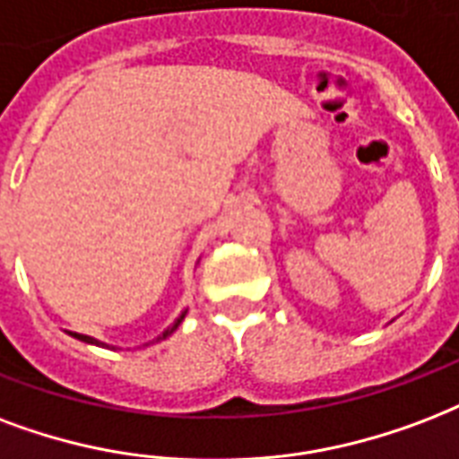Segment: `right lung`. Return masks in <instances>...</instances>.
Listing matches in <instances>:
<instances>
[{"label": "right lung", "mask_w": 459, "mask_h": 459, "mask_svg": "<svg viewBox=\"0 0 459 459\" xmlns=\"http://www.w3.org/2000/svg\"><path fill=\"white\" fill-rule=\"evenodd\" d=\"M199 262V260H197ZM185 315H187V307H185L183 313L178 315V317H175L173 323L168 325L166 330L160 332L159 337L156 339H152V342H146L144 346H149V344H153V342H163V339H168L170 337V334H173L175 330H178V327H180V325H183V320H185ZM66 334H69V337H74V339H79V342H86V344H93V346H105V349H115V346H110V344H105V342H100V339H96V337H89V334H79V332H66Z\"/></svg>", "instance_id": "obj_1"}]
</instances>
